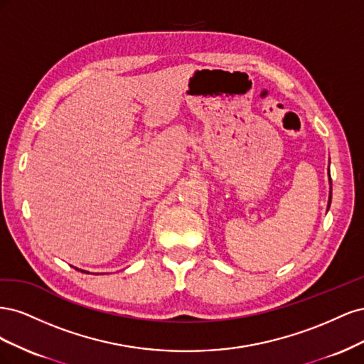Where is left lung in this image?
Segmentation results:
<instances>
[{
    "mask_svg": "<svg viewBox=\"0 0 364 364\" xmlns=\"http://www.w3.org/2000/svg\"><path fill=\"white\" fill-rule=\"evenodd\" d=\"M331 194H333V188H331V176H329V199H328V208L331 205Z\"/></svg>",
    "mask_w": 364,
    "mask_h": 364,
    "instance_id": "8db88e82",
    "label": "left lung"
}]
</instances>
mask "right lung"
<instances>
[{
    "mask_svg": "<svg viewBox=\"0 0 364 364\" xmlns=\"http://www.w3.org/2000/svg\"><path fill=\"white\" fill-rule=\"evenodd\" d=\"M80 272H85V270H80ZM85 273H87V272H85Z\"/></svg>",
    "mask_w": 364,
    "mask_h": 364,
    "instance_id": "right-lung-1",
    "label": "right lung"
}]
</instances>
